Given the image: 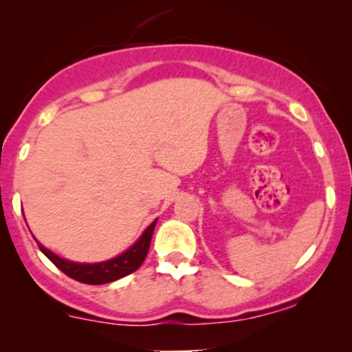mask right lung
<instances>
[{
    "instance_id": "1",
    "label": "right lung",
    "mask_w": 352,
    "mask_h": 352,
    "mask_svg": "<svg viewBox=\"0 0 352 352\" xmlns=\"http://www.w3.org/2000/svg\"><path fill=\"white\" fill-rule=\"evenodd\" d=\"M157 220H153L147 228L144 230L142 235L135 241L131 248L125 250L124 253L117 254V256L111 258V260L99 261V263H78V261L66 260L60 258L46 246H43L38 241L39 250L46 254L47 258L54 263L64 274L72 278V280L86 283V285H106V283H112L120 278L127 276V274L134 273L139 270V266L144 263L145 256L148 253V246H151L152 233L155 228Z\"/></svg>"
}]
</instances>
